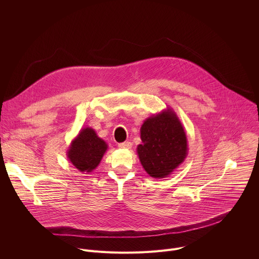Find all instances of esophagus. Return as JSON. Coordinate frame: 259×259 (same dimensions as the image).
<instances>
[{"instance_id":"1","label":"esophagus","mask_w":259,"mask_h":259,"mask_svg":"<svg viewBox=\"0 0 259 259\" xmlns=\"http://www.w3.org/2000/svg\"><path fill=\"white\" fill-rule=\"evenodd\" d=\"M118 146L120 147V149H124V150H129L131 149L132 146V143L130 141H125V142H122V143H119Z\"/></svg>"}]
</instances>
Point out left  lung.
I'll list each match as a JSON object with an SVG mask.
<instances>
[{
    "label": "left lung",
    "mask_w": 259,
    "mask_h": 259,
    "mask_svg": "<svg viewBox=\"0 0 259 259\" xmlns=\"http://www.w3.org/2000/svg\"><path fill=\"white\" fill-rule=\"evenodd\" d=\"M137 155L145 172L154 178L171 175L188 156V138L171 107L145 119L140 127Z\"/></svg>",
    "instance_id": "obj_1"
}]
</instances>
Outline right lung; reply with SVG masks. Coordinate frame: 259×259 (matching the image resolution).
I'll return each instance as SVG.
<instances>
[{"label": "right lung", "mask_w": 259, "mask_h": 259, "mask_svg": "<svg viewBox=\"0 0 259 259\" xmlns=\"http://www.w3.org/2000/svg\"><path fill=\"white\" fill-rule=\"evenodd\" d=\"M107 149L106 142L98 137L94 129L85 127L71 140L66 156L80 172L87 174L96 169Z\"/></svg>", "instance_id": "obj_1"}]
</instances>
